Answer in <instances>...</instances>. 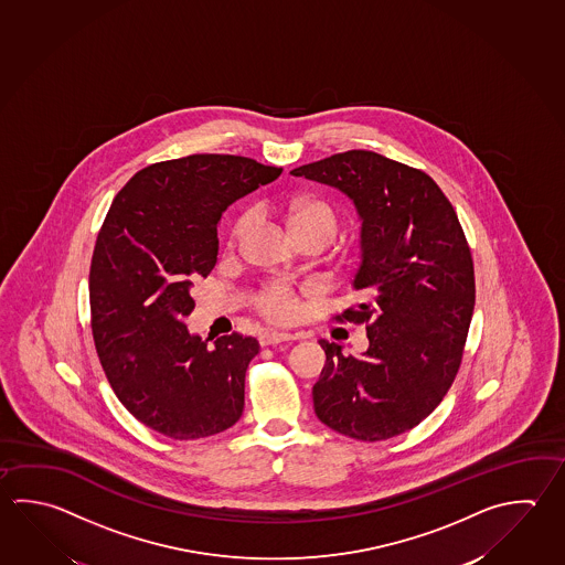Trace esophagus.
I'll return each instance as SVG.
<instances>
[{"instance_id":"1","label":"esophagus","mask_w":565,"mask_h":565,"mask_svg":"<svg viewBox=\"0 0 565 565\" xmlns=\"http://www.w3.org/2000/svg\"><path fill=\"white\" fill-rule=\"evenodd\" d=\"M298 340L291 333H284V331L267 330L262 333V345H277V343H286V341Z\"/></svg>"}]
</instances>
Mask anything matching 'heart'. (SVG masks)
<instances>
[{"mask_svg": "<svg viewBox=\"0 0 565 565\" xmlns=\"http://www.w3.org/2000/svg\"><path fill=\"white\" fill-rule=\"evenodd\" d=\"M249 213H239L230 227V242L239 244L247 227H249ZM288 220L296 237L316 235L321 237L326 245L338 234V215L330 203L323 200H296L288 205ZM259 309L266 313L269 320H294L298 311V289L294 288L286 279H274L259 294Z\"/></svg>", "mask_w": 565, "mask_h": 565, "instance_id": "b5f03b06", "label": "heart"}]
</instances>
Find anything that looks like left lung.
<instances>
[{
    "label": "left lung",
    "instance_id": "left-lung-1",
    "mask_svg": "<svg viewBox=\"0 0 565 565\" xmlns=\"http://www.w3.org/2000/svg\"><path fill=\"white\" fill-rule=\"evenodd\" d=\"M338 188L362 217V301L331 320L363 323L370 348L343 355L321 340L326 365L313 385L321 424L382 441L424 422L454 384L476 306L463 227L426 171L375 151L350 149L291 171Z\"/></svg>",
    "mask_w": 565,
    "mask_h": 565
}]
</instances>
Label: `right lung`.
<instances>
[{"label":"right lung","mask_w":565,"mask_h":565,"mask_svg":"<svg viewBox=\"0 0 565 565\" xmlns=\"http://www.w3.org/2000/svg\"><path fill=\"white\" fill-rule=\"evenodd\" d=\"M281 171L193 153L139 170L111 202L89 266L92 333L114 394L161 436H215L242 417L259 341L234 331L210 345L190 335V289L215 267L225 207Z\"/></svg>","instance_id":"obj_1"}]
</instances>
